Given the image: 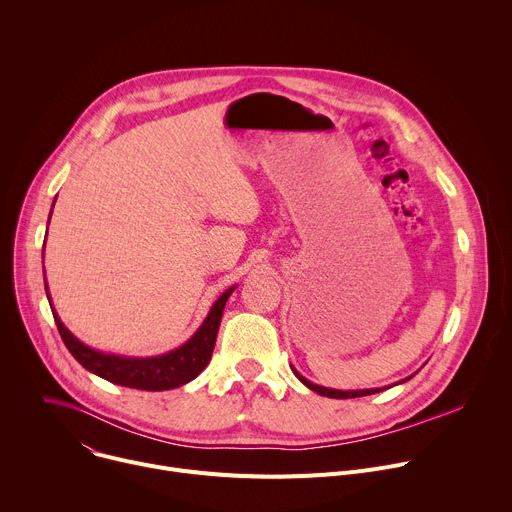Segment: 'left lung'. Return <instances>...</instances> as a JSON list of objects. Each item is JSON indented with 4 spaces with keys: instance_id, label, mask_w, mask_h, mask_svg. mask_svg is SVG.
Here are the masks:
<instances>
[{
    "instance_id": "8db88e82",
    "label": "left lung",
    "mask_w": 512,
    "mask_h": 512,
    "mask_svg": "<svg viewBox=\"0 0 512 512\" xmlns=\"http://www.w3.org/2000/svg\"><path fill=\"white\" fill-rule=\"evenodd\" d=\"M291 371H294V375L308 387V389H312L314 393H318V395H322V397H332V399H352V397H364V395H373V393H379V391H385V389H389V387H383V389H360V391H338V389H328V387H320V385H314V383H310L306 377H302L294 367H291ZM411 377H407L405 381H409ZM403 381V383H405Z\"/></svg>"
}]
</instances>
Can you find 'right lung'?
<instances>
[{"instance_id":"1","label":"right lung","mask_w":512,"mask_h":512,"mask_svg":"<svg viewBox=\"0 0 512 512\" xmlns=\"http://www.w3.org/2000/svg\"><path fill=\"white\" fill-rule=\"evenodd\" d=\"M44 287L48 289L46 281H44ZM233 289L235 287H229L225 294L212 304L206 320L188 342H184L180 348L168 354L152 356V358H129V356L105 354L95 348H89L77 336H72V332H68V328L60 322L54 308H52V316L68 352L75 356L87 371L95 373L97 377L109 383L129 387V389L168 391V389H176L190 383L204 371V367L212 356L223 310L229 296L233 294ZM46 296L50 302V294Z\"/></svg>"}]
</instances>
